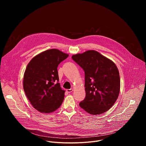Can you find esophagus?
<instances>
[{
    "label": "esophagus",
    "instance_id": "34e87169",
    "mask_svg": "<svg viewBox=\"0 0 146 146\" xmlns=\"http://www.w3.org/2000/svg\"><path fill=\"white\" fill-rule=\"evenodd\" d=\"M73 91V90L72 88H71V89H69V90H66V91H67L68 93H71Z\"/></svg>",
    "mask_w": 146,
    "mask_h": 146
}]
</instances>
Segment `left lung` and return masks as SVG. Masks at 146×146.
<instances>
[{"mask_svg":"<svg viewBox=\"0 0 146 146\" xmlns=\"http://www.w3.org/2000/svg\"><path fill=\"white\" fill-rule=\"evenodd\" d=\"M85 72L86 98L79 104L89 114L97 115L109 110L120 91L118 69L114 62L95 50L72 56Z\"/></svg>","mask_w":146,"mask_h":146,"instance_id":"left-lung-1","label":"left lung"}]
</instances>
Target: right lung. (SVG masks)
<instances>
[{
  "label": "right lung",
  "instance_id": "right-lung-1",
  "mask_svg": "<svg viewBox=\"0 0 146 146\" xmlns=\"http://www.w3.org/2000/svg\"><path fill=\"white\" fill-rule=\"evenodd\" d=\"M69 55L50 49L34 56L28 64L23 88L32 106L42 113H52L62 105L65 91L59 82L57 68Z\"/></svg>",
  "mask_w": 146,
  "mask_h": 146
}]
</instances>
